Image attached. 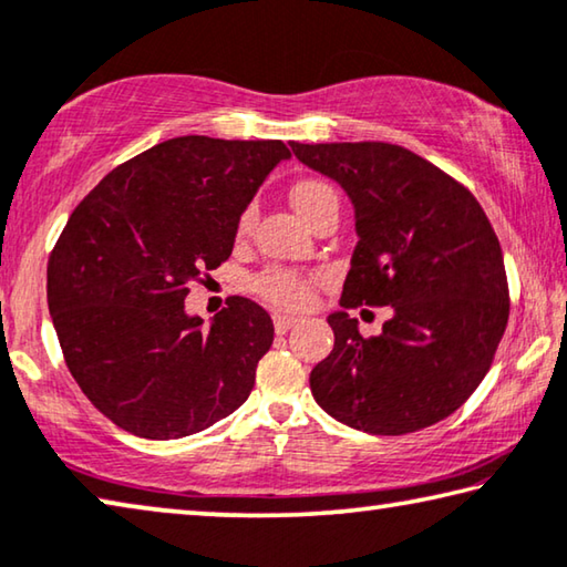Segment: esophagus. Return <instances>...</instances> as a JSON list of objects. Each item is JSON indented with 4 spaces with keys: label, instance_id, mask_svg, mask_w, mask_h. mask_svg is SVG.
Returning <instances> with one entry per match:
<instances>
[{
    "label": "esophagus",
    "instance_id": "esophagus-1",
    "mask_svg": "<svg viewBox=\"0 0 567 567\" xmlns=\"http://www.w3.org/2000/svg\"><path fill=\"white\" fill-rule=\"evenodd\" d=\"M272 320H275V330H277V332H287V330H290V328L295 326V322H298V318L285 316V312H275Z\"/></svg>",
    "mask_w": 567,
    "mask_h": 567
}]
</instances>
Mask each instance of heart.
Here are the masks:
<instances>
[{
  "label": "heart",
  "instance_id": "b5f03b06",
  "mask_svg": "<svg viewBox=\"0 0 567 567\" xmlns=\"http://www.w3.org/2000/svg\"><path fill=\"white\" fill-rule=\"evenodd\" d=\"M330 196L336 194H332V188L322 182H300L290 188V202L302 219H308L312 209H316L320 202L330 199ZM251 221H255V212L251 209L241 212L239 224H237L239 235H247ZM257 290L259 295H265L269 302L285 305V308H300V305L310 300V285L305 282L302 277L292 272H282V269H269V272L259 275Z\"/></svg>",
  "mask_w": 567,
  "mask_h": 567
}]
</instances>
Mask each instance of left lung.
<instances>
[{"label": "left lung", "instance_id": "left-lung-1", "mask_svg": "<svg viewBox=\"0 0 567 567\" xmlns=\"http://www.w3.org/2000/svg\"><path fill=\"white\" fill-rule=\"evenodd\" d=\"M305 166L348 194L358 245L336 346L310 373L332 419L365 434H409L446 419L472 396L505 336L509 290L499 239L466 188L391 143H290ZM389 303L394 316L363 339L347 316Z\"/></svg>", "mask_w": 567, "mask_h": 567}]
</instances>
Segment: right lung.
Here are the masks:
<instances>
[{
    "mask_svg": "<svg viewBox=\"0 0 567 567\" xmlns=\"http://www.w3.org/2000/svg\"><path fill=\"white\" fill-rule=\"evenodd\" d=\"M285 158L282 141L171 138L70 214L48 262L50 316L70 373L115 426L178 439L247 401L272 318L231 298L204 326L184 300L229 259L241 212Z\"/></svg>",
    "mask_w": 567,
    "mask_h": 567,
    "instance_id": "obj_1",
    "label": "right lung"
}]
</instances>
